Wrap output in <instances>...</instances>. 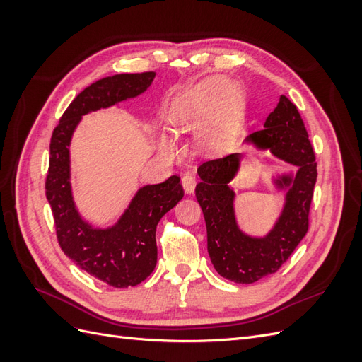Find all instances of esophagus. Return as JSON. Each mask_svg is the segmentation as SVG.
<instances>
[{
	"label": "esophagus",
	"mask_w": 362,
	"mask_h": 362,
	"mask_svg": "<svg viewBox=\"0 0 362 362\" xmlns=\"http://www.w3.org/2000/svg\"><path fill=\"white\" fill-rule=\"evenodd\" d=\"M182 187L185 190V193H193L194 192V187H196V177L194 173H185L182 180Z\"/></svg>",
	"instance_id": "obj_1"
}]
</instances>
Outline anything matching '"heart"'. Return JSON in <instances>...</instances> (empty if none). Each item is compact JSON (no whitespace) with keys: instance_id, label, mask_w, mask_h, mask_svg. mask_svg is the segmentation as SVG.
Listing matches in <instances>:
<instances>
[{"instance_id":"heart-1","label":"heart","mask_w":362,"mask_h":362,"mask_svg":"<svg viewBox=\"0 0 362 362\" xmlns=\"http://www.w3.org/2000/svg\"><path fill=\"white\" fill-rule=\"evenodd\" d=\"M223 95V105L228 108L237 101V92L234 87H228L225 90V83L221 80L205 81L194 89L184 93L178 103L175 104L172 113V122L178 129H192L202 127L210 117L213 107ZM161 145L166 149H173V141L168 137L161 139ZM202 145L208 149L216 151L222 145V133L218 131H208L202 137Z\"/></svg>"}]
</instances>
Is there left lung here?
<instances>
[{
    "instance_id": "1",
    "label": "left lung",
    "mask_w": 362,
    "mask_h": 362,
    "mask_svg": "<svg viewBox=\"0 0 362 362\" xmlns=\"http://www.w3.org/2000/svg\"><path fill=\"white\" fill-rule=\"evenodd\" d=\"M257 149H270L275 157L298 168L296 175H281L275 181L286 190L282 213L269 234L252 237L238 228L235 192L229 187L240 169L242 154H229L202 163L196 185L205 225L206 247L218 275L237 284H252L275 273L288 259L308 231L310 205L317 180V163L308 133L296 105L281 95L264 128L245 139Z\"/></svg>"
}]
</instances>
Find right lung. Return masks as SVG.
<instances>
[{
	"label": "right lung",
	"mask_w": 362,
	"mask_h": 362,
	"mask_svg": "<svg viewBox=\"0 0 362 362\" xmlns=\"http://www.w3.org/2000/svg\"><path fill=\"white\" fill-rule=\"evenodd\" d=\"M154 78L156 72L117 74L86 87L60 117L49 144L45 190L59 245L80 269L115 288L134 287L156 269V229L160 218L182 199V185L177 175L145 185L113 226L93 228L74 204L69 145L81 116L136 98Z\"/></svg>",
	"instance_id": "add662e5"
}]
</instances>
